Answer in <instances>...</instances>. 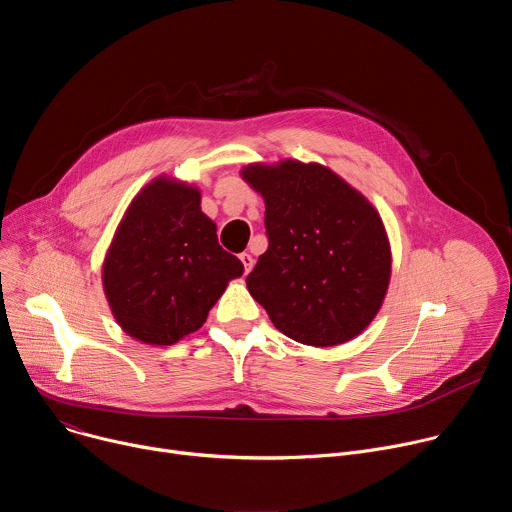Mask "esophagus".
<instances>
[{"mask_svg":"<svg viewBox=\"0 0 512 512\" xmlns=\"http://www.w3.org/2000/svg\"><path fill=\"white\" fill-rule=\"evenodd\" d=\"M239 259H241V263H243V267H245V273H249V271L253 269L255 259H253L249 253H241V255H239Z\"/></svg>","mask_w":512,"mask_h":512,"instance_id":"34e87169","label":"esophagus"}]
</instances>
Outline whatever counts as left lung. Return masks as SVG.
Instances as JSON below:
<instances>
[{
  "instance_id": "1",
  "label": "left lung",
  "mask_w": 512,
  "mask_h": 512,
  "mask_svg": "<svg viewBox=\"0 0 512 512\" xmlns=\"http://www.w3.org/2000/svg\"><path fill=\"white\" fill-rule=\"evenodd\" d=\"M243 178L265 200L267 251L247 275L249 294L291 340L336 346L371 324L391 277L379 212L318 164H253Z\"/></svg>"
}]
</instances>
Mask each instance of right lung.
I'll return each instance as SVG.
<instances>
[{"label": "right lung", "mask_w": 512, "mask_h": 512, "mask_svg": "<svg viewBox=\"0 0 512 512\" xmlns=\"http://www.w3.org/2000/svg\"><path fill=\"white\" fill-rule=\"evenodd\" d=\"M243 263L216 239L200 192L158 178L129 204L103 263V287L119 326L145 344L196 332Z\"/></svg>", "instance_id": "add662e5"}]
</instances>
